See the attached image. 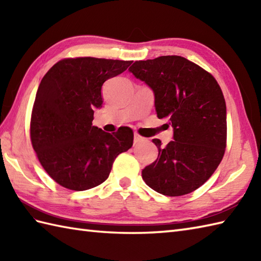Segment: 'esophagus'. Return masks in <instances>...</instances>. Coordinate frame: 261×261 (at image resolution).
Masks as SVG:
<instances>
[{"instance_id":"34e87169","label":"esophagus","mask_w":261,"mask_h":261,"mask_svg":"<svg viewBox=\"0 0 261 261\" xmlns=\"http://www.w3.org/2000/svg\"><path fill=\"white\" fill-rule=\"evenodd\" d=\"M145 139H143V138L141 137V136H139L138 134H135V137H134V141H135V143H139V142H141V141H143Z\"/></svg>"}]
</instances>
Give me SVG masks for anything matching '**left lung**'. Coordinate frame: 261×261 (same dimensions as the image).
Segmentation results:
<instances>
[{
	"label": "left lung",
	"mask_w": 261,
	"mask_h": 261,
	"mask_svg": "<svg viewBox=\"0 0 261 261\" xmlns=\"http://www.w3.org/2000/svg\"><path fill=\"white\" fill-rule=\"evenodd\" d=\"M130 73L151 88L159 119L169 122L174 140L158 148L156 162L142 170L146 184L163 195L197 190L218 168L226 146V107L214 77L180 56L139 60Z\"/></svg>",
	"instance_id": "8db88e82"
}]
</instances>
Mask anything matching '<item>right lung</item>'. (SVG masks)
<instances>
[{"instance_id":"obj_1","label":"right lung","mask_w":261,"mask_h":261,"mask_svg":"<svg viewBox=\"0 0 261 261\" xmlns=\"http://www.w3.org/2000/svg\"><path fill=\"white\" fill-rule=\"evenodd\" d=\"M131 63L66 58L41 80L31 114V143L43 169L63 187L86 191L102 184L118 154L134 145L130 127L108 134L92 125L94 109L103 104V83Z\"/></svg>"}]
</instances>
